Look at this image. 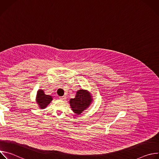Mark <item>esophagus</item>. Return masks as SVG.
I'll return each instance as SVG.
<instances>
[{"label": "esophagus", "instance_id": "obj_1", "mask_svg": "<svg viewBox=\"0 0 159 159\" xmlns=\"http://www.w3.org/2000/svg\"><path fill=\"white\" fill-rule=\"evenodd\" d=\"M59 98L61 100H65L66 99V97L65 96H61V97H59Z\"/></svg>", "mask_w": 159, "mask_h": 159}]
</instances>
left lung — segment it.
<instances>
[{
  "instance_id": "left-lung-1",
  "label": "left lung",
  "mask_w": 159,
  "mask_h": 159,
  "mask_svg": "<svg viewBox=\"0 0 159 159\" xmlns=\"http://www.w3.org/2000/svg\"><path fill=\"white\" fill-rule=\"evenodd\" d=\"M93 101V96L89 91L85 89H80L76 93L75 98L70 99L69 103L73 112L80 115L90 106Z\"/></svg>"
}]
</instances>
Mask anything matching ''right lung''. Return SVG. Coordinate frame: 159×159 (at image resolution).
I'll list each match as a JSON object with an SVG mask.
<instances>
[{"label": "right lung", "instance_id": "right-lung-1", "mask_svg": "<svg viewBox=\"0 0 159 159\" xmlns=\"http://www.w3.org/2000/svg\"><path fill=\"white\" fill-rule=\"evenodd\" d=\"M44 90L42 89H39L37 91L36 97V101L39 107V108L43 109L46 108L48 104L52 102L53 100L52 96L50 95L45 94Z\"/></svg>", "mask_w": 159, "mask_h": 159}]
</instances>
